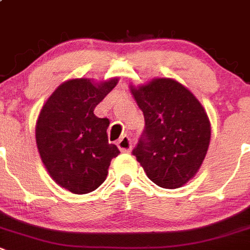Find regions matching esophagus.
Listing matches in <instances>:
<instances>
[{
  "label": "esophagus",
  "mask_w": 250,
  "mask_h": 250,
  "mask_svg": "<svg viewBox=\"0 0 250 250\" xmlns=\"http://www.w3.org/2000/svg\"><path fill=\"white\" fill-rule=\"evenodd\" d=\"M116 145H118L119 150H120L121 152H129L132 147V141L129 136H123L120 140L116 143Z\"/></svg>",
  "instance_id": "esophagus-1"
}]
</instances>
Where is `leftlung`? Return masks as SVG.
Here are the masks:
<instances>
[{
  "label": "left lung",
  "instance_id": "obj_1",
  "mask_svg": "<svg viewBox=\"0 0 250 250\" xmlns=\"http://www.w3.org/2000/svg\"><path fill=\"white\" fill-rule=\"evenodd\" d=\"M130 91L145 118V131L132 153L147 177L162 188L186 185L202 166L210 141L205 107L188 88L155 78Z\"/></svg>",
  "mask_w": 250,
  "mask_h": 250
}]
</instances>
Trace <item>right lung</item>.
Returning a JSON list of instances; mask_svg holds the SVG:
<instances>
[{
  "label": "right lung",
  "instance_id": "obj_1",
  "mask_svg": "<svg viewBox=\"0 0 250 250\" xmlns=\"http://www.w3.org/2000/svg\"><path fill=\"white\" fill-rule=\"evenodd\" d=\"M119 78L95 83L77 78L62 83L40 111L36 143L41 160L57 185L75 194L97 189L120 153L107 141L109 120L94 109L113 90Z\"/></svg>",
  "mask_w": 250,
  "mask_h": 250
}]
</instances>
